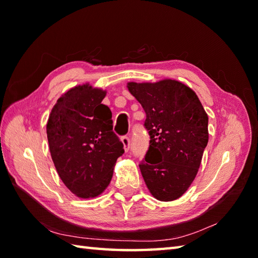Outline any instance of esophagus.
<instances>
[{"instance_id":"obj_1","label":"esophagus","mask_w":258,"mask_h":258,"mask_svg":"<svg viewBox=\"0 0 258 258\" xmlns=\"http://www.w3.org/2000/svg\"><path fill=\"white\" fill-rule=\"evenodd\" d=\"M120 141H122V143L124 145V150L127 152L130 150V147H131V140H130V138H128V136H123V138L120 139Z\"/></svg>"}]
</instances>
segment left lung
Wrapping results in <instances>:
<instances>
[{"instance_id": "left-lung-1", "label": "left lung", "mask_w": 258, "mask_h": 258, "mask_svg": "<svg viewBox=\"0 0 258 258\" xmlns=\"http://www.w3.org/2000/svg\"><path fill=\"white\" fill-rule=\"evenodd\" d=\"M127 89L146 113L150 146L140 169L158 201L182 196L193 183L208 142V116L195 92L175 80L130 82Z\"/></svg>"}]
</instances>
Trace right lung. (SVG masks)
<instances>
[{
    "label": "right lung",
    "mask_w": 258,
    "mask_h": 258,
    "mask_svg": "<svg viewBox=\"0 0 258 258\" xmlns=\"http://www.w3.org/2000/svg\"><path fill=\"white\" fill-rule=\"evenodd\" d=\"M105 95V91L89 84L75 86L58 98L46 124L58 176L81 199L103 193L124 153L113 132L111 109L102 104Z\"/></svg>",
    "instance_id": "right-lung-1"
}]
</instances>
